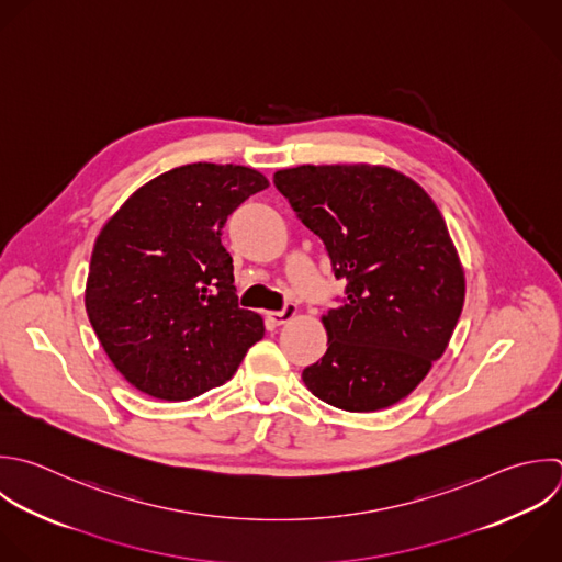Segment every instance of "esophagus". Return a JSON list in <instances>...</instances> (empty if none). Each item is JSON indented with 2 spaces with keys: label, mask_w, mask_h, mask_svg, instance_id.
<instances>
[{
  "label": "esophagus",
  "mask_w": 562,
  "mask_h": 562,
  "mask_svg": "<svg viewBox=\"0 0 562 562\" xmlns=\"http://www.w3.org/2000/svg\"><path fill=\"white\" fill-rule=\"evenodd\" d=\"M294 314H296V305H294V303H285L283 310H279V312H268V321H270L272 325H283V323L292 321Z\"/></svg>",
  "instance_id": "34e87169"
}]
</instances>
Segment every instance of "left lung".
Masks as SVG:
<instances>
[{
    "mask_svg": "<svg viewBox=\"0 0 562 562\" xmlns=\"http://www.w3.org/2000/svg\"><path fill=\"white\" fill-rule=\"evenodd\" d=\"M274 187L347 281L305 386L351 413L404 400L446 351L465 296L439 209L417 182L373 165H303L277 171Z\"/></svg>",
    "mask_w": 562,
    "mask_h": 562,
    "instance_id": "left-lung-1",
    "label": "left lung"
}]
</instances>
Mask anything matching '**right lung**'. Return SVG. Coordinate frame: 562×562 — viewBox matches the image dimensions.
<instances>
[{
  "instance_id": "right-lung-1",
  "label": "right lung",
  "mask_w": 562,
  "mask_h": 562,
  "mask_svg": "<svg viewBox=\"0 0 562 562\" xmlns=\"http://www.w3.org/2000/svg\"><path fill=\"white\" fill-rule=\"evenodd\" d=\"M268 189L239 165L195 162L140 187L97 237L86 285L90 323L138 391L182 402L231 380L263 318L237 303L228 215Z\"/></svg>"
}]
</instances>
